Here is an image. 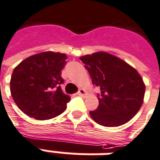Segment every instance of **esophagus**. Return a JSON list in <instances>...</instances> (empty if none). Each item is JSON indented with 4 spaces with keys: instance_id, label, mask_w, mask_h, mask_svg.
Listing matches in <instances>:
<instances>
[{
    "instance_id": "34e87169",
    "label": "esophagus",
    "mask_w": 160,
    "mask_h": 160,
    "mask_svg": "<svg viewBox=\"0 0 160 160\" xmlns=\"http://www.w3.org/2000/svg\"><path fill=\"white\" fill-rule=\"evenodd\" d=\"M85 93H86V91L84 90V89H80L78 92H77V95L78 96H83L85 95Z\"/></svg>"
}]
</instances>
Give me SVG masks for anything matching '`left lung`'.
I'll use <instances>...</instances> for the list:
<instances>
[{"label":"left lung","mask_w":160,"mask_h":160,"mask_svg":"<svg viewBox=\"0 0 160 160\" xmlns=\"http://www.w3.org/2000/svg\"><path fill=\"white\" fill-rule=\"evenodd\" d=\"M80 59L92 84L100 88L99 106L90 112L92 119L108 127L128 122L143 104L146 87L139 73L121 59L105 52Z\"/></svg>","instance_id":"obj_1"}]
</instances>
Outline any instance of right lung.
<instances>
[{
	"mask_svg": "<svg viewBox=\"0 0 160 160\" xmlns=\"http://www.w3.org/2000/svg\"><path fill=\"white\" fill-rule=\"evenodd\" d=\"M65 53L43 52L28 57L14 69L10 91L18 107L33 119L43 120L62 113L70 97L61 91V71Z\"/></svg>",
	"mask_w": 160,
	"mask_h": 160,
	"instance_id": "1",
	"label": "right lung"
}]
</instances>
